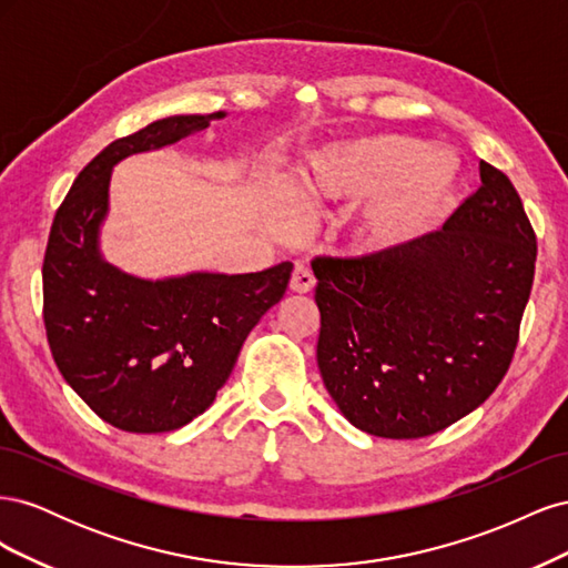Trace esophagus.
<instances>
[{
  "instance_id": "1",
  "label": "esophagus",
  "mask_w": 568,
  "mask_h": 568,
  "mask_svg": "<svg viewBox=\"0 0 568 568\" xmlns=\"http://www.w3.org/2000/svg\"><path fill=\"white\" fill-rule=\"evenodd\" d=\"M315 286V274L311 272V267L296 263L294 274H291V291H296V294H307V291H313Z\"/></svg>"
}]
</instances>
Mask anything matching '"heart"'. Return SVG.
<instances>
[{"label":"heart","instance_id":"heart-1","mask_svg":"<svg viewBox=\"0 0 568 568\" xmlns=\"http://www.w3.org/2000/svg\"><path fill=\"white\" fill-rule=\"evenodd\" d=\"M459 186V163L448 151L400 134H382L322 151L307 173L315 199L384 195L357 225L369 253H400L424 242Z\"/></svg>","mask_w":568,"mask_h":568}]
</instances>
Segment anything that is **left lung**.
I'll return each instance as SVG.
<instances>
[{
  "label": "left lung",
  "mask_w": 568,
  "mask_h": 568,
  "mask_svg": "<svg viewBox=\"0 0 568 568\" xmlns=\"http://www.w3.org/2000/svg\"><path fill=\"white\" fill-rule=\"evenodd\" d=\"M536 255L517 189L486 161L480 186L424 242L317 255V367L343 417L403 440L486 403L517 351Z\"/></svg>",
  "instance_id": "left-lung-1"
}]
</instances>
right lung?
<instances>
[{
	"mask_svg": "<svg viewBox=\"0 0 568 568\" xmlns=\"http://www.w3.org/2000/svg\"><path fill=\"white\" fill-rule=\"evenodd\" d=\"M222 115H173L120 136L82 168L51 222L42 263L49 351L94 415L120 432H175L203 415L294 270L280 263L248 274L146 282L99 257L113 163L173 144Z\"/></svg>",
	"mask_w": 568,
	"mask_h": 568,
	"instance_id": "add662e5",
	"label": "right lung"
}]
</instances>
